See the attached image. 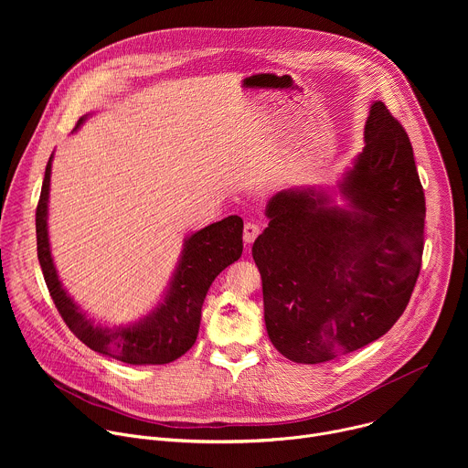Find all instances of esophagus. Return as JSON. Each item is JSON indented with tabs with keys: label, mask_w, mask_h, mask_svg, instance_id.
Returning <instances> with one entry per match:
<instances>
[{
	"label": "esophagus",
	"mask_w": 468,
	"mask_h": 468,
	"mask_svg": "<svg viewBox=\"0 0 468 468\" xmlns=\"http://www.w3.org/2000/svg\"><path fill=\"white\" fill-rule=\"evenodd\" d=\"M259 233H261V226L259 224H255V222H246L244 224V242L246 244H251L257 239Z\"/></svg>",
	"instance_id": "obj_1"
}]
</instances>
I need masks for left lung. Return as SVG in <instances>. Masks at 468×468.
Returning <instances> with one entry per match:
<instances>
[{
	"mask_svg": "<svg viewBox=\"0 0 468 468\" xmlns=\"http://www.w3.org/2000/svg\"><path fill=\"white\" fill-rule=\"evenodd\" d=\"M264 215L251 255L266 331L287 359L316 365L356 352L402 316L420 272L426 199L408 133L383 101L370 105L365 148L337 192L285 188Z\"/></svg>",
	"mask_w": 468,
	"mask_h": 468,
	"instance_id": "1",
	"label": "left lung"
}]
</instances>
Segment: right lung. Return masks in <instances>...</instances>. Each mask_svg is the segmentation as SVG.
Segmentation results:
<instances>
[{
	"mask_svg": "<svg viewBox=\"0 0 468 468\" xmlns=\"http://www.w3.org/2000/svg\"><path fill=\"white\" fill-rule=\"evenodd\" d=\"M89 114L81 116L78 131ZM53 154L46 165L37 207V251L49 294L66 325L90 350L127 365H166L192 348L197 337L202 305L215 278L242 253V218L233 215L190 233L176 271L157 305L143 318L118 324H96L62 287L49 250L48 202Z\"/></svg>",
	"mask_w": 468,
	"mask_h": 468,
	"instance_id": "right-lung-1",
	"label": "right lung"
}]
</instances>
